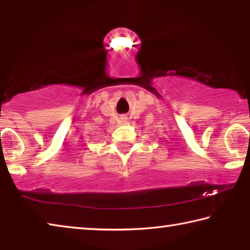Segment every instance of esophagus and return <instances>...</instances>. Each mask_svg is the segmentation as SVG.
I'll return each mask as SVG.
<instances>
[{"mask_svg": "<svg viewBox=\"0 0 250 250\" xmlns=\"http://www.w3.org/2000/svg\"><path fill=\"white\" fill-rule=\"evenodd\" d=\"M122 119H124V120H125V117H124V118H122Z\"/></svg>", "mask_w": 250, "mask_h": 250, "instance_id": "34e87169", "label": "esophagus"}]
</instances>
